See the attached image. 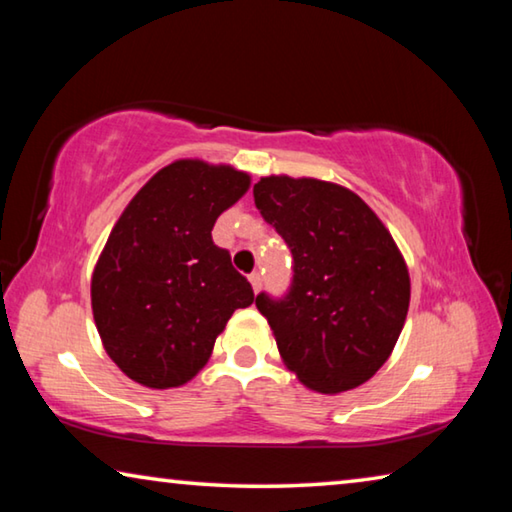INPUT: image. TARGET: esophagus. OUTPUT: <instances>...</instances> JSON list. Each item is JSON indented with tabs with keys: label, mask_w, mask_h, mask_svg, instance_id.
I'll return each instance as SVG.
<instances>
[{
	"label": "esophagus",
	"mask_w": 512,
	"mask_h": 512,
	"mask_svg": "<svg viewBox=\"0 0 512 512\" xmlns=\"http://www.w3.org/2000/svg\"><path fill=\"white\" fill-rule=\"evenodd\" d=\"M248 280H250V284H253V289H255V293H257L259 289H262V275H259L257 271H255V273H250V277H248Z\"/></svg>",
	"instance_id": "1"
}]
</instances>
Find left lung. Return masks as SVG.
Segmentation results:
<instances>
[{
    "label": "left lung",
    "mask_w": 512,
    "mask_h": 512,
    "mask_svg": "<svg viewBox=\"0 0 512 512\" xmlns=\"http://www.w3.org/2000/svg\"><path fill=\"white\" fill-rule=\"evenodd\" d=\"M253 196L293 257L289 291L255 298L284 363L318 393L361 386L391 357L409 311V271L391 232L325 180L268 176Z\"/></svg>",
    "instance_id": "left-lung-1"
}]
</instances>
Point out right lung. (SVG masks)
<instances>
[{
  "label": "right lung",
  "instance_id": "add662e5",
  "mask_svg": "<svg viewBox=\"0 0 512 512\" xmlns=\"http://www.w3.org/2000/svg\"><path fill=\"white\" fill-rule=\"evenodd\" d=\"M250 176L201 160L160 169L119 216L92 273V314L121 372L149 388L183 386L210 359L250 282L212 241Z\"/></svg>",
  "mask_w": 512,
  "mask_h": 512
}]
</instances>
